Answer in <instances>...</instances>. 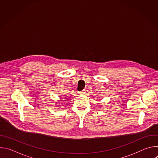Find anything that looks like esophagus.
<instances>
[{"label": "esophagus", "instance_id": "34e87169", "mask_svg": "<svg viewBox=\"0 0 158 158\" xmlns=\"http://www.w3.org/2000/svg\"><path fill=\"white\" fill-rule=\"evenodd\" d=\"M81 93V94H83V93H84V91H82V92H81V93Z\"/></svg>", "mask_w": 158, "mask_h": 158}]
</instances>
